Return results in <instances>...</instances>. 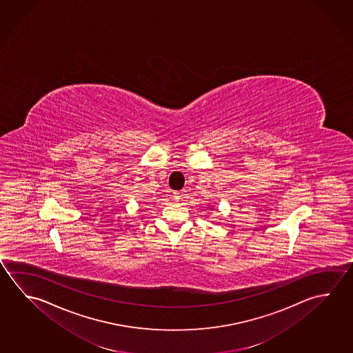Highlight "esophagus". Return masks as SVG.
I'll return each instance as SVG.
<instances>
[{
    "label": "esophagus",
    "mask_w": 353,
    "mask_h": 353,
    "mask_svg": "<svg viewBox=\"0 0 353 353\" xmlns=\"http://www.w3.org/2000/svg\"><path fill=\"white\" fill-rule=\"evenodd\" d=\"M183 196H185V194H183V192H174V201H176V202H179V201H182V199H183Z\"/></svg>",
    "instance_id": "1"
}]
</instances>
